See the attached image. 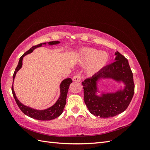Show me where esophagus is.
<instances>
[{"instance_id":"esophagus-1","label":"esophagus","mask_w":150,"mask_h":150,"mask_svg":"<svg viewBox=\"0 0 150 150\" xmlns=\"http://www.w3.org/2000/svg\"><path fill=\"white\" fill-rule=\"evenodd\" d=\"M81 79V76L79 74L75 75L74 77H73V81H76V82H80Z\"/></svg>"}]
</instances>
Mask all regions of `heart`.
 Returning a JSON list of instances; mask_svg holds the SVG:
<instances>
[{
	"label": "heart",
	"mask_w": 150,
	"mask_h": 150,
	"mask_svg": "<svg viewBox=\"0 0 150 150\" xmlns=\"http://www.w3.org/2000/svg\"><path fill=\"white\" fill-rule=\"evenodd\" d=\"M78 60L82 64L90 63L87 71L88 74L93 75L107 64L109 60V55L106 52H100L97 49L88 47L81 51Z\"/></svg>",
	"instance_id": "obj_1"
}]
</instances>
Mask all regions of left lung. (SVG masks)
<instances>
[{
    "mask_svg": "<svg viewBox=\"0 0 150 150\" xmlns=\"http://www.w3.org/2000/svg\"><path fill=\"white\" fill-rule=\"evenodd\" d=\"M115 62L108 65L99 71L82 82L84 89V103L90 112L95 116L108 118L116 116L125 111L134 95L135 84L133 73L128 59L117 52ZM101 78H110L122 81L126 85L124 90L98 97L96 81Z\"/></svg>",
    "mask_w": 150,
    "mask_h": 150,
    "instance_id": "left-lung-1",
    "label": "left lung"
}]
</instances>
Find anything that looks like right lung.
Returning <instances> with one entry per match:
<instances>
[{"instance_id":"right-lung-1","label":"right lung","mask_w":150,"mask_h":150,"mask_svg":"<svg viewBox=\"0 0 150 150\" xmlns=\"http://www.w3.org/2000/svg\"><path fill=\"white\" fill-rule=\"evenodd\" d=\"M59 42H59V41H52V42H49L48 44L50 45H53V44H56ZM43 44H46V43H43ZM43 44L40 43L39 44H38V45L32 46L29 50L27 51L26 53H24L23 55L20 57V60H19L18 61V65L15 70L13 75V82L16 73H17L18 70L21 68L22 65V59H23V57L26 55H27V54L32 52L33 50L37 48V47L42 46ZM71 82H72V80L70 78L66 79L61 82V84H60V95L58 100L57 101V103L54 104L53 106L49 108L48 109H46L44 110H34V109H32V108H30L29 107L24 106V105L22 104L21 102H19V100L17 99V97H16V95L13 90V85L11 86V91H12V93H13V97L15 98L16 103H17V104L18 105V108H20V110L25 115H26L27 116L37 120H50L55 119V118L59 117L60 115L62 114V111L64 110V108L65 105H66L67 93H68L69 84H71Z\"/></svg>"}]
</instances>
